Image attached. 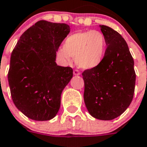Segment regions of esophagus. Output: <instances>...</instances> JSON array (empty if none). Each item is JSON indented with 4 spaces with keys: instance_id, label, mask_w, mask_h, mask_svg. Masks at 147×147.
I'll return each instance as SVG.
<instances>
[{
    "instance_id": "obj_1",
    "label": "esophagus",
    "mask_w": 147,
    "mask_h": 147,
    "mask_svg": "<svg viewBox=\"0 0 147 147\" xmlns=\"http://www.w3.org/2000/svg\"><path fill=\"white\" fill-rule=\"evenodd\" d=\"M74 76H80V72L78 70H74Z\"/></svg>"
}]
</instances>
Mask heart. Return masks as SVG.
Segmentation results:
<instances>
[{
    "instance_id": "1",
    "label": "heart",
    "mask_w": 147,
    "mask_h": 147,
    "mask_svg": "<svg viewBox=\"0 0 147 147\" xmlns=\"http://www.w3.org/2000/svg\"><path fill=\"white\" fill-rule=\"evenodd\" d=\"M106 51L107 41L102 32L87 30L68 36L57 55L66 63L71 61V57H74L80 68L92 70L102 64Z\"/></svg>"
}]
</instances>
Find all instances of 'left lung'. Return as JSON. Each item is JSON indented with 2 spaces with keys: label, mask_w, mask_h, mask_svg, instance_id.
<instances>
[{
  "label": "left lung",
  "mask_w": 147,
  "mask_h": 147,
  "mask_svg": "<svg viewBox=\"0 0 147 147\" xmlns=\"http://www.w3.org/2000/svg\"><path fill=\"white\" fill-rule=\"evenodd\" d=\"M107 41L100 66L83 73L84 102L90 115L103 121L118 118L129 107L134 93V62L126 41L118 32L99 26Z\"/></svg>",
  "instance_id": "8db88e82"
}]
</instances>
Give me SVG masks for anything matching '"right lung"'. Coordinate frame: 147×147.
<instances>
[{
  "mask_svg": "<svg viewBox=\"0 0 147 147\" xmlns=\"http://www.w3.org/2000/svg\"><path fill=\"white\" fill-rule=\"evenodd\" d=\"M70 31L65 23L38 21L23 32L11 54L8 82L13 102L32 120H51L59 111L73 70L56 64V52Z\"/></svg>",
  "mask_w": 147,
  "mask_h": 147,
  "instance_id": "obj_1",
  "label": "right lung"
}]
</instances>
